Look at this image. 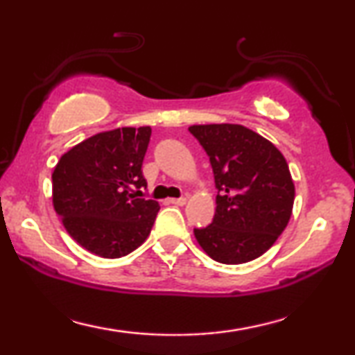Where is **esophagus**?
<instances>
[{"mask_svg":"<svg viewBox=\"0 0 355 355\" xmlns=\"http://www.w3.org/2000/svg\"><path fill=\"white\" fill-rule=\"evenodd\" d=\"M168 202L173 203V205H179V207H184L187 203L186 198H169Z\"/></svg>","mask_w":355,"mask_h":355,"instance_id":"esophagus-1","label":"esophagus"}]
</instances>
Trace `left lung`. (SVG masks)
Here are the masks:
<instances>
[{
    "mask_svg": "<svg viewBox=\"0 0 355 355\" xmlns=\"http://www.w3.org/2000/svg\"><path fill=\"white\" fill-rule=\"evenodd\" d=\"M210 158L218 189L211 225L193 230L215 261L239 265L275 244L293 215L295 187L283 153L241 124L189 128Z\"/></svg>",
    "mask_w": 355,
    "mask_h": 355,
    "instance_id": "1",
    "label": "left lung"
}]
</instances>
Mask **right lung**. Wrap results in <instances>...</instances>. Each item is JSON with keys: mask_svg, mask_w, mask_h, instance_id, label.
I'll return each mask as SVG.
<instances>
[{"mask_svg": "<svg viewBox=\"0 0 355 355\" xmlns=\"http://www.w3.org/2000/svg\"><path fill=\"white\" fill-rule=\"evenodd\" d=\"M152 129L116 128L82 140L62 155L51 174L53 207L67 234L103 259L142 245L159 210L137 198L147 187L142 162Z\"/></svg>", "mask_w": 355, "mask_h": 355, "instance_id": "obj_1", "label": "right lung"}]
</instances>
